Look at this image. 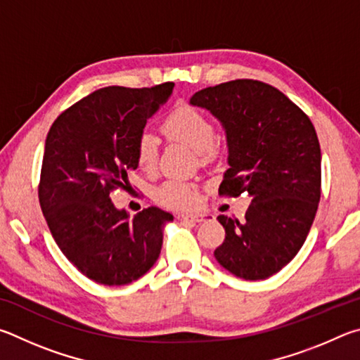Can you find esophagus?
<instances>
[{
	"mask_svg": "<svg viewBox=\"0 0 360 360\" xmlns=\"http://www.w3.org/2000/svg\"><path fill=\"white\" fill-rule=\"evenodd\" d=\"M181 218L191 223H202V221H207V219H210L212 217L204 215V213H196V215H181Z\"/></svg>",
	"mask_w": 360,
	"mask_h": 360,
	"instance_id": "34e87169",
	"label": "esophagus"
}]
</instances>
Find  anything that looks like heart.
<instances>
[{
    "label": "heart",
    "mask_w": 360,
    "mask_h": 360,
    "mask_svg": "<svg viewBox=\"0 0 360 360\" xmlns=\"http://www.w3.org/2000/svg\"><path fill=\"white\" fill-rule=\"evenodd\" d=\"M162 131L166 136L191 147L202 160L215 155V126L202 112L194 107H180L164 120ZM160 156V141L151 131H142L136 142V161L145 172L155 170ZM158 202L170 209L190 210L199 202L196 186L180 180H167L153 191Z\"/></svg>",
    "instance_id": "obj_1"
}]
</instances>
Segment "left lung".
Here are the masks:
<instances>
[{"mask_svg": "<svg viewBox=\"0 0 360 360\" xmlns=\"http://www.w3.org/2000/svg\"><path fill=\"white\" fill-rule=\"evenodd\" d=\"M190 104L221 123L229 169L219 194L251 204L245 221L219 215L226 231L219 266L238 278L266 280L292 261L310 232L321 198V148L304 112L280 90L240 79L194 93Z\"/></svg>", "mask_w": 360, "mask_h": 360, "instance_id": "left-lung-1", "label": "left lung"}]
</instances>
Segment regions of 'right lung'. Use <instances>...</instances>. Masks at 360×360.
I'll use <instances>...</instances> for the list:
<instances>
[{"label": "right lung", "mask_w": 360, "mask_h": 360, "mask_svg": "<svg viewBox=\"0 0 360 360\" xmlns=\"http://www.w3.org/2000/svg\"><path fill=\"white\" fill-rule=\"evenodd\" d=\"M172 91V82L101 88L63 112L47 134L42 213L68 261L99 285H129L160 257L164 226L174 217L150 207L131 218L110 193L128 186L139 166L137 137Z\"/></svg>", "instance_id": "right-lung-1"}]
</instances>
